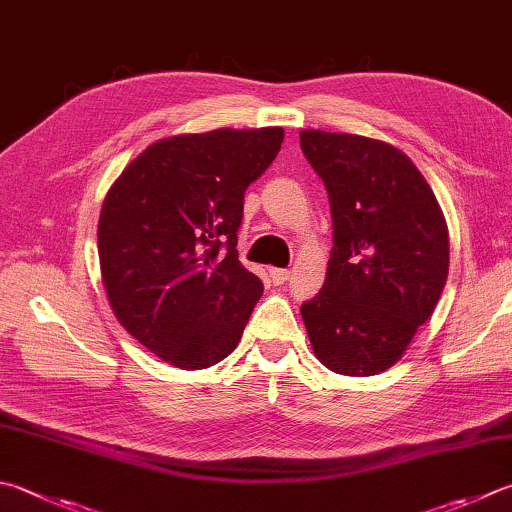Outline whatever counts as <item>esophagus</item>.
<instances>
[{
	"label": "esophagus",
	"instance_id": "obj_1",
	"mask_svg": "<svg viewBox=\"0 0 512 512\" xmlns=\"http://www.w3.org/2000/svg\"><path fill=\"white\" fill-rule=\"evenodd\" d=\"M269 276H272L274 285H283L289 281V269H278V267H272L269 269Z\"/></svg>",
	"mask_w": 512,
	"mask_h": 512
}]
</instances>
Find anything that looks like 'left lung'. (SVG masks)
Wrapping results in <instances>:
<instances>
[{"label":"left lung","instance_id":"left-lung-1","mask_svg":"<svg viewBox=\"0 0 512 512\" xmlns=\"http://www.w3.org/2000/svg\"><path fill=\"white\" fill-rule=\"evenodd\" d=\"M330 196L334 247L323 289L301 305L316 359L345 376L397 363L448 278V225L426 178L388 142L301 131Z\"/></svg>","mask_w":512,"mask_h":512}]
</instances>
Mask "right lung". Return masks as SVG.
Here are the masks:
<instances>
[{"label": "right lung", "mask_w": 512, "mask_h": 512, "mask_svg": "<svg viewBox=\"0 0 512 512\" xmlns=\"http://www.w3.org/2000/svg\"><path fill=\"white\" fill-rule=\"evenodd\" d=\"M285 131L216 129L149 144L106 191L102 283L133 339L182 370L236 350L263 283L238 260L245 189Z\"/></svg>", "instance_id": "obj_1"}]
</instances>
